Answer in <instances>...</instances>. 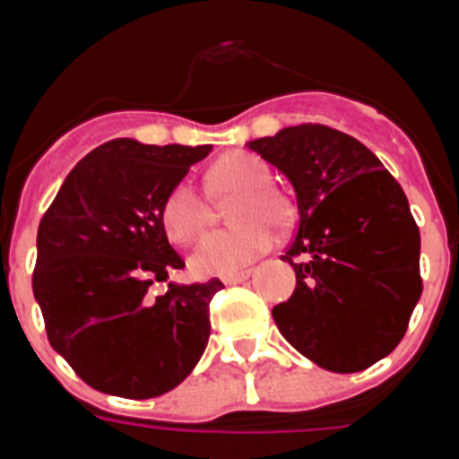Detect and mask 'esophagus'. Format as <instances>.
<instances>
[{
	"mask_svg": "<svg viewBox=\"0 0 459 459\" xmlns=\"http://www.w3.org/2000/svg\"><path fill=\"white\" fill-rule=\"evenodd\" d=\"M250 278V271L246 269V271H237V273H227V275H222V282H225V285H237V282H243V280H248Z\"/></svg>",
	"mask_w": 459,
	"mask_h": 459,
	"instance_id": "34e87169",
	"label": "esophagus"
}]
</instances>
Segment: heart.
<instances>
[{
	"label": "heart",
	"instance_id": "heart-1",
	"mask_svg": "<svg viewBox=\"0 0 459 459\" xmlns=\"http://www.w3.org/2000/svg\"><path fill=\"white\" fill-rule=\"evenodd\" d=\"M204 184L214 202L225 204L234 197L230 221L237 225L209 234L190 257V269L202 278L237 273L273 246L271 225L285 227L291 221V204L271 186L273 174L269 165L248 152H232L218 158L206 169ZM210 201L188 181L174 186L160 209L168 237L177 243H190L202 237L216 218Z\"/></svg>",
	"mask_w": 459,
	"mask_h": 459
}]
</instances>
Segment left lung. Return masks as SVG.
I'll return each instance as SVG.
<instances>
[{"mask_svg": "<svg viewBox=\"0 0 459 459\" xmlns=\"http://www.w3.org/2000/svg\"><path fill=\"white\" fill-rule=\"evenodd\" d=\"M246 147L285 174L299 209L282 255L296 287L273 307L275 326L324 370H366L395 350L423 291L407 195L366 144L326 126H287Z\"/></svg>", "mask_w": 459, "mask_h": 459, "instance_id": "left-lung-1", "label": "left lung"}]
</instances>
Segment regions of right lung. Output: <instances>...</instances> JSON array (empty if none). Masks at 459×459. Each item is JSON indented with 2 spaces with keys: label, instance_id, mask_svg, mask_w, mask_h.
Here are the masks:
<instances>
[{
  "label": "right lung",
  "instance_id": "obj_1",
  "mask_svg": "<svg viewBox=\"0 0 459 459\" xmlns=\"http://www.w3.org/2000/svg\"><path fill=\"white\" fill-rule=\"evenodd\" d=\"M211 144L109 140L80 160L62 184L36 237L34 299L52 350L82 381L108 395L147 400L179 386L209 342V303L218 278L153 280L184 269L160 209Z\"/></svg>",
  "mask_w": 459,
  "mask_h": 459
}]
</instances>
